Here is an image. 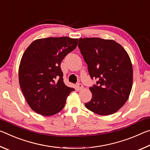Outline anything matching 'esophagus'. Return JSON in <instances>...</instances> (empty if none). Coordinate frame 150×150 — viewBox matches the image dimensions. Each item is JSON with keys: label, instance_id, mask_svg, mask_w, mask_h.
Masks as SVG:
<instances>
[{"label": "esophagus", "instance_id": "1", "mask_svg": "<svg viewBox=\"0 0 150 150\" xmlns=\"http://www.w3.org/2000/svg\"><path fill=\"white\" fill-rule=\"evenodd\" d=\"M77 88L79 91H81V90H82L83 88V85L82 84H81V83H77Z\"/></svg>", "mask_w": 150, "mask_h": 150}]
</instances>
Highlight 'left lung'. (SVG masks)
<instances>
[{
	"mask_svg": "<svg viewBox=\"0 0 150 150\" xmlns=\"http://www.w3.org/2000/svg\"><path fill=\"white\" fill-rule=\"evenodd\" d=\"M79 48L87 63L91 79H97L90 87L92 98L86 108L97 115H110L128 100L132 87L133 69L128 53L112 40L85 38Z\"/></svg>",
	"mask_w": 150,
	"mask_h": 150,
	"instance_id": "left-lung-1",
	"label": "left lung"
}]
</instances>
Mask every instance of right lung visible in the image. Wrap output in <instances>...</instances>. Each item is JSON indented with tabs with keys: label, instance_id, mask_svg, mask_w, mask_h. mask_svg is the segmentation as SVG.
Masks as SVG:
<instances>
[{
	"label": "right lung",
	"instance_id": "obj_1",
	"mask_svg": "<svg viewBox=\"0 0 150 150\" xmlns=\"http://www.w3.org/2000/svg\"><path fill=\"white\" fill-rule=\"evenodd\" d=\"M78 39L68 37L35 40L20 61V88L30 107L42 116L54 115L62 110L73 88L65 85L61 63L74 50Z\"/></svg>",
	"mask_w": 150,
	"mask_h": 150
}]
</instances>
